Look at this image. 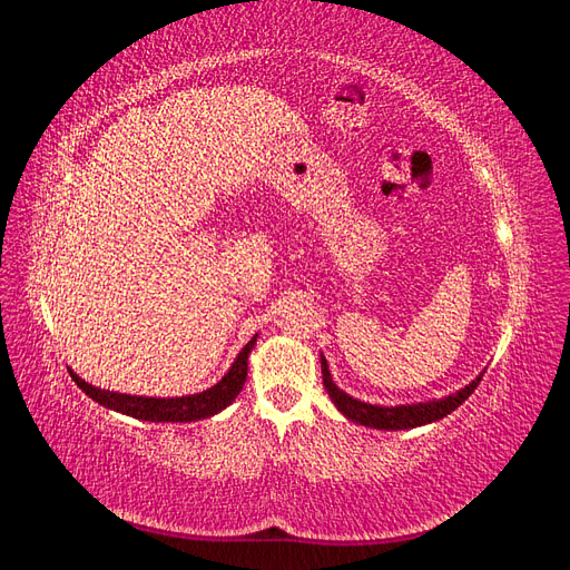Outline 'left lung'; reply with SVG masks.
I'll use <instances>...</instances> for the list:
<instances>
[{"label": "left lung", "mask_w": 570, "mask_h": 570, "mask_svg": "<svg viewBox=\"0 0 570 570\" xmlns=\"http://www.w3.org/2000/svg\"><path fill=\"white\" fill-rule=\"evenodd\" d=\"M321 371H323V385L327 396H331L337 411L344 419H350L358 425L375 428V430H409V428H419L425 423H435L444 419L446 413H452L459 409L469 396L475 392L480 385L482 373L471 381L465 387L456 390L454 394H446L442 400H430V402H419V404H396V406H381V404H368L354 400L352 394L340 390L333 381L331 368H327V361L321 354Z\"/></svg>", "instance_id": "1"}]
</instances>
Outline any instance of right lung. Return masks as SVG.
Returning a JSON list of instances; mask_svg holds the SVG:
<instances>
[{
	"label": "right lung",
	"mask_w": 570,
	"mask_h": 570,
	"mask_svg": "<svg viewBox=\"0 0 570 570\" xmlns=\"http://www.w3.org/2000/svg\"><path fill=\"white\" fill-rule=\"evenodd\" d=\"M258 333L245 344L243 352L237 354V358L233 361V366L228 368V373L220 377V381L197 394H185V396H140V394H124V392H109L95 387L90 383H85L80 375H76L73 371L71 377L76 381V385L95 400L97 404L107 406L111 411L126 413V416L140 419V421H149V423H193V421H202L209 419L214 413L223 411L226 406L233 404L235 396L243 390L245 381H247V361L249 354L254 350Z\"/></svg>",
	"instance_id": "obj_1"
}]
</instances>
